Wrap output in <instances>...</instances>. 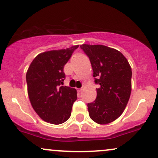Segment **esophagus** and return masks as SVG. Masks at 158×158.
<instances>
[{"label":"esophagus","mask_w":158,"mask_h":158,"mask_svg":"<svg viewBox=\"0 0 158 158\" xmlns=\"http://www.w3.org/2000/svg\"><path fill=\"white\" fill-rule=\"evenodd\" d=\"M81 90H82V88H79V89H78L77 90H78V92H79V93H80V92L81 91Z\"/></svg>","instance_id":"esophagus-1"}]
</instances>
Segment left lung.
Listing matches in <instances>:
<instances>
[{"mask_svg":"<svg viewBox=\"0 0 158 158\" xmlns=\"http://www.w3.org/2000/svg\"><path fill=\"white\" fill-rule=\"evenodd\" d=\"M89 58L94 82L99 85L97 98L88 103L90 119L98 124L117 119L127 106L131 91L132 72L129 63L118 50L104 45H80Z\"/></svg>","mask_w":158,"mask_h":158,"instance_id":"1","label":"left lung"}]
</instances>
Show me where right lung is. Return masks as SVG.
Listing matches in <instances>:
<instances>
[{
    "mask_svg": "<svg viewBox=\"0 0 158 158\" xmlns=\"http://www.w3.org/2000/svg\"><path fill=\"white\" fill-rule=\"evenodd\" d=\"M79 45L66 50H51L38 55L26 75L30 102L43 120L54 125L70 118L72 106L77 99L75 88L64 86V67Z\"/></svg>",
    "mask_w": 158,
    "mask_h": 158,
    "instance_id": "right-lung-1",
    "label": "right lung"
}]
</instances>
